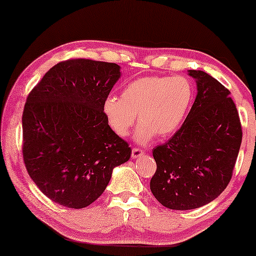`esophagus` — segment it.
I'll return each instance as SVG.
<instances>
[{
	"mask_svg": "<svg viewBox=\"0 0 256 256\" xmlns=\"http://www.w3.org/2000/svg\"><path fill=\"white\" fill-rule=\"evenodd\" d=\"M144 154V150H142L140 148H132V158H140Z\"/></svg>",
	"mask_w": 256,
	"mask_h": 256,
	"instance_id": "obj_1",
	"label": "esophagus"
}]
</instances>
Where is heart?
<instances>
[{
	"label": "heart",
	"mask_w": 256,
	"mask_h": 256,
	"mask_svg": "<svg viewBox=\"0 0 256 256\" xmlns=\"http://www.w3.org/2000/svg\"><path fill=\"white\" fill-rule=\"evenodd\" d=\"M192 82L182 76H148L124 87L120 98L108 96L103 112L116 135L126 137L138 116L135 140L148 145L156 135L168 137L178 130L192 102Z\"/></svg>",
	"instance_id": "b5f03b06"
}]
</instances>
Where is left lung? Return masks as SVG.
<instances>
[{
    "label": "left lung",
    "instance_id": "1",
    "mask_svg": "<svg viewBox=\"0 0 256 256\" xmlns=\"http://www.w3.org/2000/svg\"><path fill=\"white\" fill-rule=\"evenodd\" d=\"M198 95L185 122L153 150L150 190L163 206L192 210L216 200L232 179L242 126L230 92L202 70H188Z\"/></svg>",
    "mask_w": 256,
    "mask_h": 256
}]
</instances>
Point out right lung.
<instances>
[{"instance_id": "right-lung-1", "label": "right lung", "mask_w": 256, "mask_h": 256, "mask_svg": "<svg viewBox=\"0 0 256 256\" xmlns=\"http://www.w3.org/2000/svg\"><path fill=\"white\" fill-rule=\"evenodd\" d=\"M121 76L116 64L74 58L44 74L22 113L28 174L54 203L82 208L106 190L116 166L130 158L103 103Z\"/></svg>"}]
</instances>
